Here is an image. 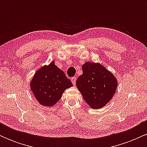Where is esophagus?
<instances>
[{
  "instance_id": "esophagus-1",
  "label": "esophagus",
  "mask_w": 147,
  "mask_h": 147,
  "mask_svg": "<svg viewBox=\"0 0 147 147\" xmlns=\"http://www.w3.org/2000/svg\"><path fill=\"white\" fill-rule=\"evenodd\" d=\"M76 80H77V77H73L71 78V82H72V83L73 84L74 86H75L76 84Z\"/></svg>"
}]
</instances>
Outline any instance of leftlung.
Here are the masks:
<instances>
[{"instance_id":"8db88e82","label":"left lung","mask_w":147,"mask_h":147,"mask_svg":"<svg viewBox=\"0 0 147 147\" xmlns=\"http://www.w3.org/2000/svg\"><path fill=\"white\" fill-rule=\"evenodd\" d=\"M83 74L76 82L84 99L92 109H100L115 92L117 79L100 63L86 62L82 65Z\"/></svg>"}]
</instances>
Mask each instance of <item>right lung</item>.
<instances>
[{"mask_svg":"<svg viewBox=\"0 0 147 147\" xmlns=\"http://www.w3.org/2000/svg\"><path fill=\"white\" fill-rule=\"evenodd\" d=\"M30 85L37 101L45 106L55 105L64 90L73 86L65 73L55 65V61L38 70Z\"/></svg>","mask_w":147,"mask_h":147,"instance_id":"right-lung-1","label":"right lung"}]
</instances>
